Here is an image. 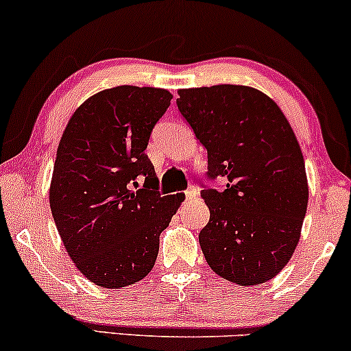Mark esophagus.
Masks as SVG:
<instances>
[{
	"instance_id": "34e87169",
	"label": "esophagus",
	"mask_w": 351,
	"mask_h": 351,
	"mask_svg": "<svg viewBox=\"0 0 351 351\" xmlns=\"http://www.w3.org/2000/svg\"><path fill=\"white\" fill-rule=\"evenodd\" d=\"M196 195H198V191H196L195 186H189L186 191H184V196H186V199H193L196 198Z\"/></svg>"
}]
</instances>
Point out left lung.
<instances>
[{"label": "left lung", "instance_id": "8db88e82", "mask_svg": "<svg viewBox=\"0 0 351 351\" xmlns=\"http://www.w3.org/2000/svg\"><path fill=\"white\" fill-rule=\"evenodd\" d=\"M180 114L208 152L203 184L209 221L199 244L209 267L223 279L256 285L291 261L308 203L299 142L271 97L245 86L183 88Z\"/></svg>", "mask_w": 351, "mask_h": 351}]
</instances>
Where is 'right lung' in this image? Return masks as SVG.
<instances>
[{"label": "right lung", "mask_w": 351, "mask_h": 351, "mask_svg": "<svg viewBox=\"0 0 351 351\" xmlns=\"http://www.w3.org/2000/svg\"><path fill=\"white\" fill-rule=\"evenodd\" d=\"M170 100L165 88H107L74 112L59 142L52 217L71 259L99 287L132 285L152 271L160 232L181 203L158 191L145 155Z\"/></svg>", "instance_id": "right-lung-1"}]
</instances>
